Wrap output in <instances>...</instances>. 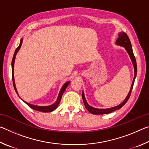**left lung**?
<instances>
[{
    "mask_svg": "<svg viewBox=\"0 0 149 149\" xmlns=\"http://www.w3.org/2000/svg\"><path fill=\"white\" fill-rule=\"evenodd\" d=\"M118 38L116 40V43L118 45H120V46H122L123 47H125V49L127 50V52L129 54L130 56L132 59V61L133 64V66H134V70H135V76L134 78H133V83L132 85V87H131V89L129 93L127 96V97L125 98V99L124 100V101L123 102L121 103L120 104L116 106V107H113V108H107V109H98V108H93L91 107L87 104V102H86V100L85 99V96H84V92H82V98H83V100H84V104L85 108H87V110L89 111L90 113H91L93 114H109V113L114 112V111L120 109V108H122L123 105H124L128 99H130V95H131V93H132V91L133 87V84H134L135 82V77L137 75V62H136V60H135V57L134 56V54H133V49H132V44H131L130 40L128 35L125 33L124 32H120L119 34H118Z\"/></svg>",
    "mask_w": 149,
    "mask_h": 149,
    "instance_id": "1",
    "label": "left lung"
}]
</instances>
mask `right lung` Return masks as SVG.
Segmentation results:
<instances>
[{
  "mask_svg": "<svg viewBox=\"0 0 149 149\" xmlns=\"http://www.w3.org/2000/svg\"><path fill=\"white\" fill-rule=\"evenodd\" d=\"M22 41L23 40L21 39V41H20V43L19 45V46L17 47V49H16L14 52V56L13 58H12V81H13V85H14V88L15 91H16V93L17 94V90H16V85H15V82H14V60H15V58H16V55L17 54V51H18L19 49H20V47H21V45L22 44ZM70 84V81L68 82H66L65 84L63 85L62 88L60 90V91L59 93V95H58V99L56 102L54 103V104L50 105V106H47V107H39V106H35V105H33L29 104V103H27V102H25L26 103V104L29 106L30 108H31L32 109H33L35 110H37V111H39V112H52V111L54 110L56 108H57L58 106L59 103L60 102V100H61V98H62V96L63 95V93H64V91L66 89V87H68V85H69ZM18 95V94H17Z\"/></svg>",
  "mask_w": 149,
  "mask_h": 149,
  "instance_id": "obj_1",
  "label": "right lung"
}]
</instances>
